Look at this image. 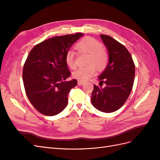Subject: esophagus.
<instances>
[{
  "mask_svg": "<svg viewBox=\"0 0 160 160\" xmlns=\"http://www.w3.org/2000/svg\"><path fill=\"white\" fill-rule=\"evenodd\" d=\"M84 83V82L83 81H78V85H83Z\"/></svg>",
  "mask_w": 160,
  "mask_h": 160,
  "instance_id": "esophagus-1",
  "label": "esophagus"
}]
</instances>
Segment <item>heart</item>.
Instances as JSON below:
<instances>
[{
	"label": "heart",
	"mask_w": 160,
	"mask_h": 160,
	"mask_svg": "<svg viewBox=\"0 0 160 160\" xmlns=\"http://www.w3.org/2000/svg\"><path fill=\"white\" fill-rule=\"evenodd\" d=\"M76 49L81 53H88L87 58L88 66L80 67L72 72L74 78L79 81L88 80L95 74L96 69L94 64L99 69H103L108 62V54L101 43L94 38L85 37L75 45ZM65 62L69 68L74 69L76 67L75 55L73 51H69L66 53Z\"/></svg>",
	"instance_id": "1"
}]
</instances>
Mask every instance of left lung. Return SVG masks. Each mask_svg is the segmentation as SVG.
<instances>
[{
    "label": "left lung",
    "mask_w": 160,
    "mask_h": 160,
    "mask_svg": "<svg viewBox=\"0 0 160 160\" xmlns=\"http://www.w3.org/2000/svg\"><path fill=\"white\" fill-rule=\"evenodd\" d=\"M109 53V62L99 76V85H94L91 103L104 113H111L120 109L132 90L135 77V65L128 50L112 37L101 35ZM103 83L106 84L102 88Z\"/></svg>",
    "instance_id": "8db88e82"
}]
</instances>
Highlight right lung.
I'll use <instances>...</instances> for the list:
<instances>
[{"label": "right lung", "mask_w": 160, "mask_h": 160, "mask_svg": "<svg viewBox=\"0 0 160 160\" xmlns=\"http://www.w3.org/2000/svg\"><path fill=\"white\" fill-rule=\"evenodd\" d=\"M83 35L78 32L50 38L35 45L28 54L22 71L24 87L28 100L41 113L57 115L68 104V94L77 81H65L71 75L65 55Z\"/></svg>", "instance_id": "add662e5"}]
</instances>
